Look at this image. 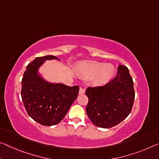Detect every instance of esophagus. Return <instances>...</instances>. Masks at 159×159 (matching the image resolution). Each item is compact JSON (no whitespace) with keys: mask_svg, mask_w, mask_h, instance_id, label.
<instances>
[{"mask_svg":"<svg viewBox=\"0 0 159 159\" xmlns=\"http://www.w3.org/2000/svg\"><path fill=\"white\" fill-rule=\"evenodd\" d=\"M85 91V90L84 89V88L80 87V89H79V94H84Z\"/></svg>","mask_w":159,"mask_h":159,"instance_id":"1","label":"esophagus"}]
</instances>
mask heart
Masks as SVG:
<instances>
[{
	"label": "heart",
	"instance_id": "heart-1",
	"mask_svg": "<svg viewBox=\"0 0 159 159\" xmlns=\"http://www.w3.org/2000/svg\"><path fill=\"white\" fill-rule=\"evenodd\" d=\"M80 74L85 79H90L97 76V81L100 84H105L112 79L115 73L114 66L111 64L92 61L83 65L79 69Z\"/></svg>",
	"mask_w": 159,
	"mask_h": 159
}]
</instances>
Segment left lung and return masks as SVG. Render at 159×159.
I'll return each instance as SVG.
<instances>
[{
	"label": "left lung",
	"instance_id": "left-lung-1",
	"mask_svg": "<svg viewBox=\"0 0 159 159\" xmlns=\"http://www.w3.org/2000/svg\"><path fill=\"white\" fill-rule=\"evenodd\" d=\"M85 95L89 98L85 110L93 124L101 128L118 125L130 114L135 97L128 68L120 65L114 79L102 86L89 87Z\"/></svg>",
	"mask_w": 159,
	"mask_h": 159
}]
</instances>
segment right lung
<instances>
[{
	"mask_svg": "<svg viewBox=\"0 0 159 159\" xmlns=\"http://www.w3.org/2000/svg\"><path fill=\"white\" fill-rule=\"evenodd\" d=\"M58 59L49 55L37 57L27 65L22 79L21 97L25 110L32 119L44 126L58 124L76 99L79 86L50 84L37 74L47 59Z\"/></svg>",
	"mask_w": 159,
	"mask_h": 159,
	"instance_id": "add662e5",
	"label": "right lung"
}]
</instances>
